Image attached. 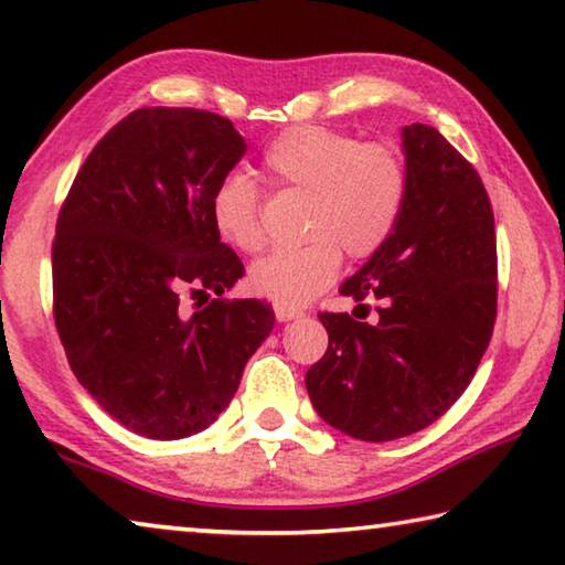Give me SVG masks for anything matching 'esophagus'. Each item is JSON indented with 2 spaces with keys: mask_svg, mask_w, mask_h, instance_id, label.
I'll return each mask as SVG.
<instances>
[{
  "mask_svg": "<svg viewBox=\"0 0 565 565\" xmlns=\"http://www.w3.org/2000/svg\"><path fill=\"white\" fill-rule=\"evenodd\" d=\"M274 313L279 321H291V319L303 317L301 309H296V306H286V303H274Z\"/></svg>",
  "mask_w": 565,
  "mask_h": 565,
  "instance_id": "34e87169",
  "label": "esophagus"
}]
</instances>
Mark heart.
Returning <instances> with one entry per match:
<instances>
[{
    "mask_svg": "<svg viewBox=\"0 0 565 565\" xmlns=\"http://www.w3.org/2000/svg\"><path fill=\"white\" fill-rule=\"evenodd\" d=\"M262 169L271 186L311 199L303 224L309 242L276 248L248 271L252 289L276 303L311 301L339 276L343 252L359 262L371 259L404 216L408 169L384 141H361L331 127H291L266 147ZM212 224L236 252H262V189L238 171L226 174L214 189Z\"/></svg>",
    "mask_w": 565,
    "mask_h": 565,
    "instance_id": "b5f03b06",
    "label": "heart"
}]
</instances>
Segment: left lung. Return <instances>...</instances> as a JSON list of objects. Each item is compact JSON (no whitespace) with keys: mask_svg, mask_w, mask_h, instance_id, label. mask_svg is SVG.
I'll list each match as a JSON object with an SVG mask.
<instances>
[{"mask_svg":"<svg viewBox=\"0 0 565 565\" xmlns=\"http://www.w3.org/2000/svg\"><path fill=\"white\" fill-rule=\"evenodd\" d=\"M404 216L341 286L353 301L379 299V321L319 313L329 349L306 371L317 414L374 444L416 434L456 404L489 349L499 299L493 209L478 171L428 124L404 129Z\"/></svg>","mask_w":565,"mask_h":565,"instance_id":"1","label":"left lung"}]
</instances>
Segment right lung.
I'll use <instances>...</instances> for the list:
<instances>
[{"label": "right lung", "instance_id": "obj_1", "mask_svg": "<svg viewBox=\"0 0 565 565\" xmlns=\"http://www.w3.org/2000/svg\"><path fill=\"white\" fill-rule=\"evenodd\" d=\"M244 151L214 111L137 109L92 149L56 216V333L79 384L139 436L174 441L216 420L274 329L271 303L222 299L244 264L212 196Z\"/></svg>", "mask_w": 565, "mask_h": 565}]
</instances>
